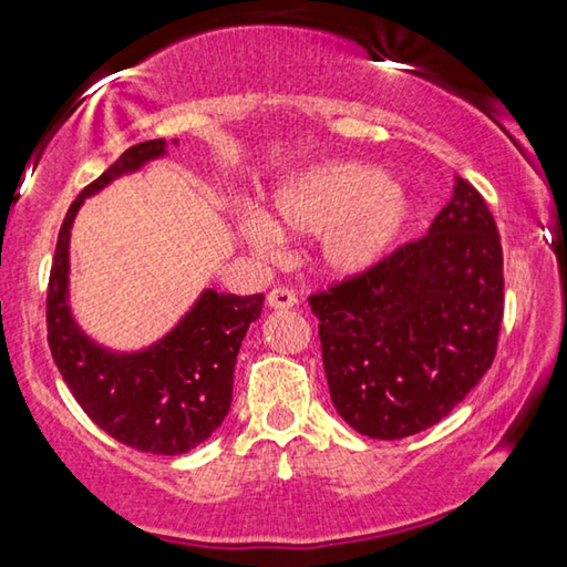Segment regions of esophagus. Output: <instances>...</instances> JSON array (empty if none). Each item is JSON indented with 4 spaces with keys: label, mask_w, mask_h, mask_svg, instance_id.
<instances>
[{
    "label": "esophagus",
    "mask_w": 567,
    "mask_h": 567,
    "mask_svg": "<svg viewBox=\"0 0 567 567\" xmlns=\"http://www.w3.org/2000/svg\"><path fill=\"white\" fill-rule=\"evenodd\" d=\"M267 305H270L272 310H290V307L297 305V295L290 287H272L270 295H267Z\"/></svg>",
    "instance_id": "34e87169"
}]
</instances>
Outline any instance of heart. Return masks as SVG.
Listing matches in <instances>:
<instances>
[{
    "label": "heart",
    "mask_w": 567,
    "mask_h": 567,
    "mask_svg": "<svg viewBox=\"0 0 567 567\" xmlns=\"http://www.w3.org/2000/svg\"><path fill=\"white\" fill-rule=\"evenodd\" d=\"M415 217L405 187L368 162H324L277 185L272 217L247 209L239 233L257 252L272 255L282 237H318L322 270L358 280L385 265Z\"/></svg>",
    "instance_id": "b5f03b06"
}]
</instances>
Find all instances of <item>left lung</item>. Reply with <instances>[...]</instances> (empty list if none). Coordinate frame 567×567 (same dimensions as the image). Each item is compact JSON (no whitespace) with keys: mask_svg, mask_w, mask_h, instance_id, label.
Listing matches in <instances>:
<instances>
[{"mask_svg":"<svg viewBox=\"0 0 567 567\" xmlns=\"http://www.w3.org/2000/svg\"><path fill=\"white\" fill-rule=\"evenodd\" d=\"M310 307L332 405L352 430L400 440L433 427L495 360L503 247L485 199L455 177L425 237Z\"/></svg>","mask_w":567,"mask_h":567,"instance_id":"left-lung-1","label":"left lung"}]
</instances>
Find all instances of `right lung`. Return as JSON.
Listing matches in <instances>:
<instances>
[{"label":"right lung","instance_id":"obj_1","mask_svg":"<svg viewBox=\"0 0 567 567\" xmlns=\"http://www.w3.org/2000/svg\"><path fill=\"white\" fill-rule=\"evenodd\" d=\"M165 155V140L140 142L66 209L47 290V342L66 388L94 425L142 453L182 455L223 425L239 344L260 318L265 295L237 297L209 287L165 338L134 352L94 342L74 322L70 305V235L84 199Z\"/></svg>","mask_w":567,"mask_h":567}]
</instances>
